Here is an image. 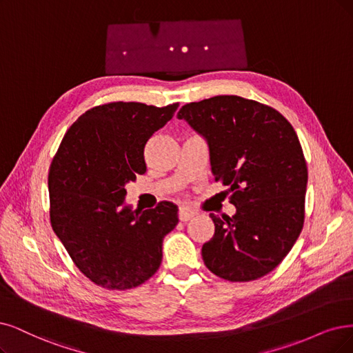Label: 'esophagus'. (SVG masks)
I'll use <instances>...</instances> for the list:
<instances>
[{
	"label": "esophagus",
	"mask_w": 353,
	"mask_h": 353,
	"mask_svg": "<svg viewBox=\"0 0 353 353\" xmlns=\"http://www.w3.org/2000/svg\"><path fill=\"white\" fill-rule=\"evenodd\" d=\"M194 214H196V212L192 211L190 208H185V206H181L180 210H179V219H180V221H183V223H185V221H189V219H192V218L194 216Z\"/></svg>",
	"instance_id": "esophagus-1"
}]
</instances>
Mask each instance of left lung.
I'll return each instance as SVG.
<instances>
[{
    "instance_id": "obj_1",
    "label": "left lung",
    "mask_w": 353,
    "mask_h": 353,
    "mask_svg": "<svg viewBox=\"0 0 353 353\" xmlns=\"http://www.w3.org/2000/svg\"><path fill=\"white\" fill-rule=\"evenodd\" d=\"M210 147L211 170L232 192V216L211 214L214 237L202 259L231 282L268 275L304 225L307 163L292 125L273 108L239 96L188 103L177 113Z\"/></svg>"
}]
</instances>
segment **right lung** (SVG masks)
Instances as JSON below:
<instances>
[{"label":"right lung","mask_w":353,"mask_h":353,"mask_svg":"<svg viewBox=\"0 0 353 353\" xmlns=\"http://www.w3.org/2000/svg\"><path fill=\"white\" fill-rule=\"evenodd\" d=\"M177 108L96 106L71 125L52 160V228L75 266L103 288H135L161 265L163 240L179 223V208L164 201L134 211L125 203V186L145 173V143Z\"/></svg>","instance_id":"right-lung-1"}]
</instances>
